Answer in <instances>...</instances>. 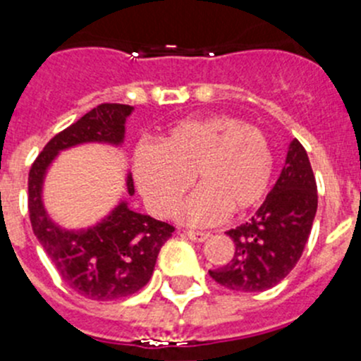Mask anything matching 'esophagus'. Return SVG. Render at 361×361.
<instances>
[{"label":"esophagus","mask_w":361,"mask_h":361,"mask_svg":"<svg viewBox=\"0 0 361 361\" xmlns=\"http://www.w3.org/2000/svg\"><path fill=\"white\" fill-rule=\"evenodd\" d=\"M185 238L192 239L195 243H202L209 238V232H201V231H183Z\"/></svg>","instance_id":"34e87169"}]
</instances>
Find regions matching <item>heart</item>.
Segmentation results:
<instances>
[{
	"mask_svg": "<svg viewBox=\"0 0 361 361\" xmlns=\"http://www.w3.org/2000/svg\"><path fill=\"white\" fill-rule=\"evenodd\" d=\"M274 173V152L267 134L232 115H207L174 123L157 147L136 152V180L148 206L169 216L190 188L181 216L194 225L220 221L231 211L239 216L264 201Z\"/></svg>",
	"mask_w": 361,
	"mask_h": 361,
	"instance_id": "heart-1",
	"label": "heart"
}]
</instances>
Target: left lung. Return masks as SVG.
I'll return each instance as SVG.
<instances>
[{"label":"left lung","mask_w":361,"mask_h":361,"mask_svg":"<svg viewBox=\"0 0 361 361\" xmlns=\"http://www.w3.org/2000/svg\"><path fill=\"white\" fill-rule=\"evenodd\" d=\"M318 207V187L300 141L290 143L285 167L255 216L231 228L232 260L209 276L235 292H264L286 278L305 248Z\"/></svg>","instance_id":"8db88e82"}]
</instances>
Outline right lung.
Returning <instances> with one entry per match:
<instances>
[{"label":"right lung","mask_w":361,"mask_h":361,"mask_svg":"<svg viewBox=\"0 0 361 361\" xmlns=\"http://www.w3.org/2000/svg\"><path fill=\"white\" fill-rule=\"evenodd\" d=\"M130 111L129 104H99L56 134L29 169L27 209L32 232L63 281L92 300H115L140 292L150 281L159 251L174 227L130 211L122 202L94 228L64 231L50 220L42 204L43 176L64 148L89 141L122 143L123 123ZM127 190L134 194L133 176H127Z\"/></svg>","instance_id":"right-lung-1"}]
</instances>
